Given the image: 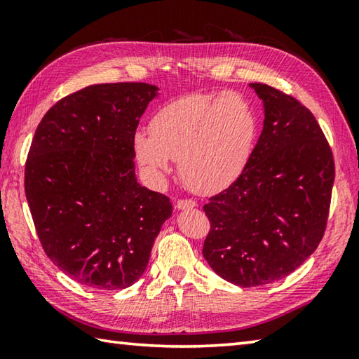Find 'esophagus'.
I'll return each mask as SVG.
<instances>
[{
	"label": "esophagus",
	"mask_w": 359,
	"mask_h": 359,
	"mask_svg": "<svg viewBox=\"0 0 359 359\" xmlns=\"http://www.w3.org/2000/svg\"><path fill=\"white\" fill-rule=\"evenodd\" d=\"M175 208L179 210H188V209L196 208V203L191 201V199H179L177 204H175Z\"/></svg>",
	"instance_id": "esophagus-1"
}]
</instances>
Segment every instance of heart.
Wrapping results in <instances>:
<instances>
[{
	"label": "heart",
	"instance_id": "b5f03b06",
	"mask_svg": "<svg viewBox=\"0 0 359 359\" xmlns=\"http://www.w3.org/2000/svg\"><path fill=\"white\" fill-rule=\"evenodd\" d=\"M257 118L244 96L193 95L158 109L149 132L133 137L139 165L154 180L171 172L172 160L188 188L203 194L226 190L250 161Z\"/></svg>",
	"mask_w": 359,
	"mask_h": 359
}]
</instances>
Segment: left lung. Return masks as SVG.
<instances>
[{
	"label": "left lung",
	"instance_id": "8db88e82",
	"mask_svg": "<svg viewBox=\"0 0 359 359\" xmlns=\"http://www.w3.org/2000/svg\"><path fill=\"white\" fill-rule=\"evenodd\" d=\"M263 101V131L241 177L204 205L210 220L203 255L238 287L287 277L323 238L334 160L317 120L299 101L250 83Z\"/></svg>",
	"mask_w": 359,
	"mask_h": 359
}]
</instances>
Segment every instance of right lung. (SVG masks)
Listing matches in <instances>:
<instances>
[{"instance_id":"right-lung-1","label":"right lung","mask_w":359,"mask_h":359,"mask_svg":"<svg viewBox=\"0 0 359 359\" xmlns=\"http://www.w3.org/2000/svg\"><path fill=\"white\" fill-rule=\"evenodd\" d=\"M160 88L100 83L48 109L25 165V193L42 248L60 271L96 290L142 277L172 204L137 182L133 137Z\"/></svg>"}]
</instances>
